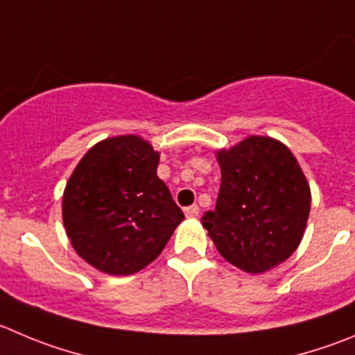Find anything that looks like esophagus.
I'll return each mask as SVG.
<instances>
[{
  "mask_svg": "<svg viewBox=\"0 0 355 355\" xmlns=\"http://www.w3.org/2000/svg\"><path fill=\"white\" fill-rule=\"evenodd\" d=\"M198 211H200V209H198V205H190V207L184 209V214H187L188 218H195V216L198 214Z\"/></svg>",
  "mask_w": 355,
  "mask_h": 355,
  "instance_id": "obj_1",
  "label": "esophagus"
}]
</instances>
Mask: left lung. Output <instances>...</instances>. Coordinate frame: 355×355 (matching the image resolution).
Segmentation results:
<instances>
[{"mask_svg": "<svg viewBox=\"0 0 355 355\" xmlns=\"http://www.w3.org/2000/svg\"><path fill=\"white\" fill-rule=\"evenodd\" d=\"M221 187L202 225L219 254L248 273L281 265L302 242L310 187L286 144L251 136L216 153Z\"/></svg>", "mask_w": 355, "mask_h": 355, "instance_id": "obj_1", "label": "left lung"}]
</instances>
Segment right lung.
<instances>
[{"mask_svg":"<svg viewBox=\"0 0 355 355\" xmlns=\"http://www.w3.org/2000/svg\"><path fill=\"white\" fill-rule=\"evenodd\" d=\"M160 153L139 136L94 144L71 174L62 221L71 245L94 268L132 275L164 251L184 219L157 175Z\"/></svg>","mask_w":355,"mask_h":355,"instance_id":"obj_1","label":"right lung"}]
</instances>
